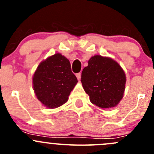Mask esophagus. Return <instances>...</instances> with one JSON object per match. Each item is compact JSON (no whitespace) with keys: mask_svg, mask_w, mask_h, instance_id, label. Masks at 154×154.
Returning <instances> with one entry per match:
<instances>
[{"mask_svg":"<svg viewBox=\"0 0 154 154\" xmlns=\"http://www.w3.org/2000/svg\"><path fill=\"white\" fill-rule=\"evenodd\" d=\"M76 77H77V78L78 80H80V78H81V73H77V74H76Z\"/></svg>","mask_w":154,"mask_h":154,"instance_id":"esophagus-1","label":"esophagus"}]
</instances>
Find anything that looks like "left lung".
Wrapping results in <instances>:
<instances>
[{
	"label": "left lung",
	"instance_id": "obj_1",
	"mask_svg": "<svg viewBox=\"0 0 154 154\" xmlns=\"http://www.w3.org/2000/svg\"><path fill=\"white\" fill-rule=\"evenodd\" d=\"M81 83L90 101L100 108L116 106L123 97L126 77L122 67L112 59L96 55L83 68Z\"/></svg>",
	"mask_w": 154,
	"mask_h": 154
}]
</instances>
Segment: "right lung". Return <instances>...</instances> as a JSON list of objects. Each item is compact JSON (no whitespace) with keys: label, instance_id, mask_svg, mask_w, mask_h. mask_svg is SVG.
Listing matches in <instances>:
<instances>
[{"label":"right lung","instance_id":"1","mask_svg":"<svg viewBox=\"0 0 154 154\" xmlns=\"http://www.w3.org/2000/svg\"><path fill=\"white\" fill-rule=\"evenodd\" d=\"M77 83L67 58L56 54L42 62L32 78L37 98L48 108H57L68 101Z\"/></svg>","mask_w":154,"mask_h":154}]
</instances>
